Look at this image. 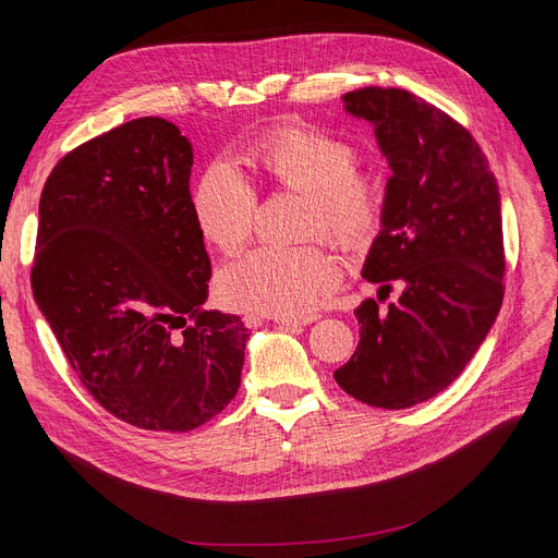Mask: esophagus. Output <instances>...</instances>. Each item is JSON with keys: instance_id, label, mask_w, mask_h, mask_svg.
I'll use <instances>...</instances> for the list:
<instances>
[{"instance_id": "esophagus-1", "label": "esophagus", "mask_w": 558, "mask_h": 558, "mask_svg": "<svg viewBox=\"0 0 558 558\" xmlns=\"http://www.w3.org/2000/svg\"><path fill=\"white\" fill-rule=\"evenodd\" d=\"M251 320H255V316H246V324H251ZM314 320H316V314L303 316V318H276V324L282 328H303V326L314 324Z\"/></svg>"}]
</instances>
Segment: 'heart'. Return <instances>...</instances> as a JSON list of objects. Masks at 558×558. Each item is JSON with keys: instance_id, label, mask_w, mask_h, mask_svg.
<instances>
[{"instance_id": "1", "label": "heart", "mask_w": 558, "mask_h": 558, "mask_svg": "<svg viewBox=\"0 0 558 558\" xmlns=\"http://www.w3.org/2000/svg\"><path fill=\"white\" fill-rule=\"evenodd\" d=\"M253 160L282 187L310 194L307 232L326 230L355 244L383 215V190L355 169L357 151L348 140L305 124L282 126L255 144ZM201 234L219 251H234L253 232L257 192L230 158L203 171L192 196ZM343 267L326 246H257L230 259L217 278L221 301L232 310L278 318L307 316L341 282Z\"/></svg>"}]
</instances>
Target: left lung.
<instances>
[{
	"instance_id": "obj_1",
	"label": "left lung",
	"mask_w": 558,
	"mask_h": 558,
	"mask_svg": "<svg viewBox=\"0 0 558 558\" xmlns=\"http://www.w3.org/2000/svg\"><path fill=\"white\" fill-rule=\"evenodd\" d=\"M341 101L391 169L362 276L402 291L387 312L373 299L355 310L360 343L335 379L364 404L407 409L454 383L500 312V190L473 135L421 97L368 85Z\"/></svg>"
}]
</instances>
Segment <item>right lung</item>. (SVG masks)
<instances>
[{"mask_svg":"<svg viewBox=\"0 0 558 558\" xmlns=\"http://www.w3.org/2000/svg\"><path fill=\"white\" fill-rule=\"evenodd\" d=\"M192 144L160 117L117 126L53 167L32 287L83 387L124 423L190 432L238 396L248 328L205 310Z\"/></svg>","mask_w":558,"mask_h":558,"instance_id":"obj_1","label":"right lung"}]
</instances>
